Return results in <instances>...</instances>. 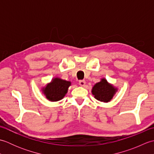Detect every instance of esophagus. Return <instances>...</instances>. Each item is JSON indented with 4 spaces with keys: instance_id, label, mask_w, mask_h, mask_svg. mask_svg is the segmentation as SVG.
<instances>
[{
    "instance_id": "obj_1",
    "label": "esophagus",
    "mask_w": 154,
    "mask_h": 154,
    "mask_svg": "<svg viewBox=\"0 0 154 154\" xmlns=\"http://www.w3.org/2000/svg\"><path fill=\"white\" fill-rule=\"evenodd\" d=\"M79 85L83 87V86L85 85L86 82H85V80H80L79 81Z\"/></svg>"
}]
</instances>
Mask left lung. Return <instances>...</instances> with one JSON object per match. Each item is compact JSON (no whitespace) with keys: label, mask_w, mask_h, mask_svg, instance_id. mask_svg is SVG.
<instances>
[{"label":"left lung","mask_w":154,"mask_h":154,"mask_svg":"<svg viewBox=\"0 0 154 154\" xmlns=\"http://www.w3.org/2000/svg\"><path fill=\"white\" fill-rule=\"evenodd\" d=\"M116 91V89L108 83L106 80L103 79L93 87L92 93L96 99L102 102H109L112 99Z\"/></svg>","instance_id":"obj_1"}]
</instances>
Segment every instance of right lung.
<instances>
[{"label": "right lung", "mask_w": 154, "mask_h": 154, "mask_svg": "<svg viewBox=\"0 0 154 154\" xmlns=\"http://www.w3.org/2000/svg\"><path fill=\"white\" fill-rule=\"evenodd\" d=\"M70 85L69 81L55 78L45 88L44 94L47 99L51 101L60 100L63 99L67 93Z\"/></svg>", "instance_id": "1"}]
</instances>
